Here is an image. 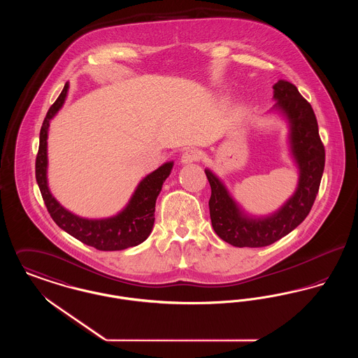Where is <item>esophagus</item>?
<instances>
[{
  "label": "esophagus",
  "instance_id": "1",
  "mask_svg": "<svg viewBox=\"0 0 358 358\" xmlns=\"http://www.w3.org/2000/svg\"><path fill=\"white\" fill-rule=\"evenodd\" d=\"M200 157H201V153H200V150H197V149H193V148H190V149H187V150H184V153H182V155H181V164H184V165H187V164L196 162V161H199V159H200Z\"/></svg>",
  "mask_w": 358,
  "mask_h": 358
}]
</instances>
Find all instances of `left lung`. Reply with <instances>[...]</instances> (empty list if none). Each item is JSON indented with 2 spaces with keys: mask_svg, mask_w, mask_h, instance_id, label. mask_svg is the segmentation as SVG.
<instances>
[{
  "mask_svg": "<svg viewBox=\"0 0 358 358\" xmlns=\"http://www.w3.org/2000/svg\"><path fill=\"white\" fill-rule=\"evenodd\" d=\"M273 88L275 104L270 111L280 114L289 123V153L299 171L298 185L278 210L267 216H252L235 201L213 171L205 169L212 190V227L219 238L234 247H266L289 235L306 219L324 173V148L310 103L286 80H278Z\"/></svg>",
  "mask_w": 358,
  "mask_h": 358,
  "instance_id": "obj_1",
  "label": "left lung"
}]
</instances>
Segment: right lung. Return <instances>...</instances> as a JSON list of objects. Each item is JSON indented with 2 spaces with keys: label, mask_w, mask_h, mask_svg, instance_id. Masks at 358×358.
I'll use <instances>...</instances> for the list:
<instances>
[{
  "label": "right lung",
  "mask_w": 358,
  "mask_h": 358,
  "mask_svg": "<svg viewBox=\"0 0 358 358\" xmlns=\"http://www.w3.org/2000/svg\"><path fill=\"white\" fill-rule=\"evenodd\" d=\"M69 82L52 104L40 130V146L36 157V181L43 200L56 222L63 231L90 247L99 251H120L143 243L152 234L155 201L165 180L169 177L174 162H165L157 171L148 174L136 187L126 206L111 217L85 219L66 209L53 196L48 187V153L47 139L50 123L67 99Z\"/></svg>",
  "instance_id": "right-lung-1"
}]
</instances>
